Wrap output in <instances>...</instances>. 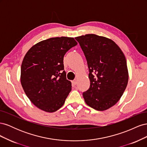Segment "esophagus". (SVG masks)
<instances>
[{
  "label": "esophagus",
  "mask_w": 147,
  "mask_h": 147,
  "mask_svg": "<svg viewBox=\"0 0 147 147\" xmlns=\"http://www.w3.org/2000/svg\"><path fill=\"white\" fill-rule=\"evenodd\" d=\"M72 83L74 84V85H75V84L77 83V82L76 80H73L72 81Z\"/></svg>",
  "instance_id": "34e87169"
}]
</instances>
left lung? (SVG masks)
Here are the masks:
<instances>
[{
	"label": "left lung",
	"mask_w": 147,
	"mask_h": 147,
	"mask_svg": "<svg viewBox=\"0 0 147 147\" xmlns=\"http://www.w3.org/2000/svg\"><path fill=\"white\" fill-rule=\"evenodd\" d=\"M87 61L90 87L83 93L86 104L98 111L106 110L121 98L128 83L126 57L112 40L96 34L75 38Z\"/></svg>",
	"instance_id": "obj_1"
}]
</instances>
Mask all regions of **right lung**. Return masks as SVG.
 I'll return each instance as SVG.
<instances>
[{"mask_svg": "<svg viewBox=\"0 0 147 147\" xmlns=\"http://www.w3.org/2000/svg\"><path fill=\"white\" fill-rule=\"evenodd\" d=\"M77 45L73 37H53L31 47L21 68V83L29 100L37 108L55 112L64 104L72 90L66 79L64 56Z\"/></svg>", "mask_w": 147, "mask_h": 147, "instance_id": "right-lung-1", "label": "right lung"}]
</instances>
